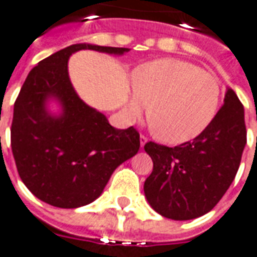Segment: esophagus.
I'll return each mask as SVG.
<instances>
[{
    "mask_svg": "<svg viewBox=\"0 0 257 257\" xmlns=\"http://www.w3.org/2000/svg\"><path fill=\"white\" fill-rule=\"evenodd\" d=\"M147 142H148L147 136H144V135H140V146H142V147H144V144L147 143Z\"/></svg>",
    "mask_w": 257,
    "mask_h": 257,
    "instance_id": "esophagus-1",
    "label": "esophagus"
}]
</instances>
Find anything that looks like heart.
I'll use <instances>...</instances> for the list:
<instances>
[{
    "label": "heart",
    "mask_w": 257,
    "mask_h": 257,
    "mask_svg": "<svg viewBox=\"0 0 257 257\" xmlns=\"http://www.w3.org/2000/svg\"><path fill=\"white\" fill-rule=\"evenodd\" d=\"M132 84L129 114L142 115L150 103V122L166 143H187L200 136L219 109V80L187 61L146 62L134 70Z\"/></svg>",
    "instance_id": "b5f03b06"
}]
</instances>
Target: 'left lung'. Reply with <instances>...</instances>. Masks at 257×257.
I'll return each instance as SVG.
<instances>
[{
  "instance_id": "1",
  "label": "left lung",
  "mask_w": 257,
  "mask_h": 257,
  "mask_svg": "<svg viewBox=\"0 0 257 257\" xmlns=\"http://www.w3.org/2000/svg\"><path fill=\"white\" fill-rule=\"evenodd\" d=\"M245 144L244 106L229 88L215 119L200 136L176 147L146 143L154 162L144 182L150 206L174 220L207 214L234 180Z\"/></svg>"
}]
</instances>
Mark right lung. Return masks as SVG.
I'll list each match as a JSON object with an SVG mask.
<instances>
[{"label":"right lung","mask_w":257,"mask_h":257,"mask_svg":"<svg viewBox=\"0 0 257 257\" xmlns=\"http://www.w3.org/2000/svg\"><path fill=\"white\" fill-rule=\"evenodd\" d=\"M84 49L109 54L129 50L79 43L57 51L28 73L13 109L11 146L19 176L38 199L60 208L85 206L99 197L117 166L140 147L134 126L113 128L73 90L68 60ZM49 97L60 100V117L47 113Z\"/></svg>","instance_id":"1"}]
</instances>
